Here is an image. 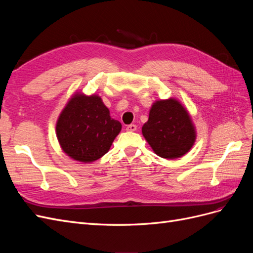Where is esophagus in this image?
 <instances>
[{"label":"esophagus","instance_id":"34e87169","mask_svg":"<svg viewBox=\"0 0 253 253\" xmlns=\"http://www.w3.org/2000/svg\"><path fill=\"white\" fill-rule=\"evenodd\" d=\"M136 129H137L136 125H129L126 126V131H128V132H134V131H136Z\"/></svg>","mask_w":253,"mask_h":253}]
</instances>
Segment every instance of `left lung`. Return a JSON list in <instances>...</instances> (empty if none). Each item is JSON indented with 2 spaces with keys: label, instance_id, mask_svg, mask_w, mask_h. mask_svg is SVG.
I'll return each instance as SVG.
<instances>
[{
  "label": "left lung",
  "instance_id": "8db88e82",
  "mask_svg": "<svg viewBox=\"0 0 253 253\" xmlns=\"http://www.w3.org/2000/svg\"><path fill=\"white\" fill-rule=\"evenodd\" d=\"M142 135L155 154L167 159L187 154L196 139L189 112L175 98L153 103L149 119L142 126Z\"/></svg>",
  "mask_w": 253,
  "mask_h": 253
}]
</instances>
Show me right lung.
<instances>
[{
	"instance_id": "right-lung-1",
	"label": "right lung",
	"mask_w": 253,
	"mask_h": 253,
	"mask_svg": "<svg viewBox=\"0 0 253 253\" xmlns=\"http://www.w3.org/2000/svg\"><path fill=\"white\" fill-rule=\"evenodd\" d=\"M121 126L110 116L101 97L76 91L60 114L56 134L67 156L88 164L109 152Z\"/></svg>"
}]
</instances>
